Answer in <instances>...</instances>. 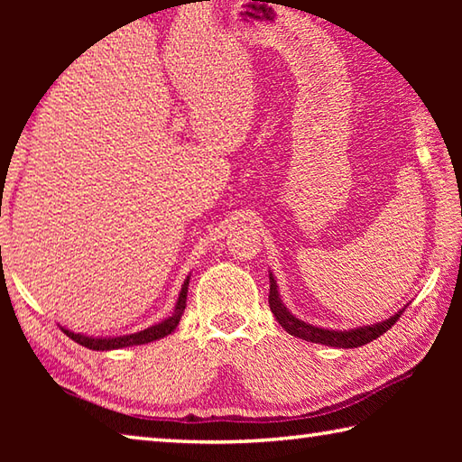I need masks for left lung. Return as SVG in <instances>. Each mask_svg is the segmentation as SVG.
Returning a JSON list of instances; mask_svg holds the SVG:
<instances>
[{
	"mask_svg": "<svg viewBox=\"0 0 462 462\" xmlns=\"http://www.w3.org/2000/svg\"><path fill=\"white\" fill-rule=\"evenodd\" d=\"M269 281H271L269 306H271L273 314H275L277 322L283 326L291 336H297V338L308 340V342L326 344V346H336V348L365 346V344L377 340L381 334H385L389 328L402 318V311H403V310L397 311L395 316H391L389 319H385V322H379V324H373V326H363V328H356V330H348V332L324 330V328H316V326L301 322V319H297L295 316H291V311H289L283 306V303H281L277 283H275V279H273V275H269Z\"/></svg>",
	"mask_w": 462,
	"mask_h": 462,
	"instance_id": "obj_1",
	"label": "left lung"
}]
</instances>
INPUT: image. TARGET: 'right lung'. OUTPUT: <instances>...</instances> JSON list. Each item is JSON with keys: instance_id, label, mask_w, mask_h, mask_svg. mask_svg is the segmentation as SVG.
<instances>
[{"instance_id": "add662e5", "label": "right lung", "mask_w": 462, "mask_h": 462, "mask_svg": "<svg viewBox=\"0 0 462 462\" xmlns=\"http://www.w3.org/2000/svg\"><path fill=\"white\" fill-rule=\"evenodd\" d=\"M187 287H189V277L185 279V283L181 287V293H179V301L175 306V314L167 318L165 322L161 324H154L151 328H146V330H140L136 334H130V336H116V338H91V336H81V334H75V332H69L65 328H60L62 332H65L69 338H73L77 344H81V346L89 348V350H114V348H124V346H136V344H146V342H152V340H159L162 336L171 334L177 328V324L181 322V316L185 311L187 306Z\"/></svg>"}]
</instances>
